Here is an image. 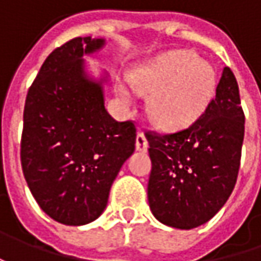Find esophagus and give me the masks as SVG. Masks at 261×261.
I'll return each mask as SVG.
<instances>
[{"label":"esophagus","instance_id":"1","mask_svg":"<svg viewBox=\"0 0 261 261\" xmlns=\"http://www.w3.org/2000/svg\"><path fill=\"white\" fill-rule=\"evenodd\" d=\"M136 149L141 151V152H145L148 149V141H146V136L142 132H139L136 135Z\"/></svg>","mask_w":261,"mask_h":261}]
</instances>
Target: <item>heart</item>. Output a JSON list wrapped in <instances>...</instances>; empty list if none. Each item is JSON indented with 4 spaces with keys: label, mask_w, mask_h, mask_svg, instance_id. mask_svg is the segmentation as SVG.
<instances>
[{
    "label": "heart",
    "mask_w": 261,
    "mask_h": 261,
    "mask_svg": "<svg viewBox=\"0 0 261 261\" xmlns=\"http://www.w3.org/2000/svg\"><path fill=\"white\" fill-rule=\"evenodd\" d=\"M130 84L141 94L153 93L148 113L156 125L178 127L205 110L215 93L216 74L214 66L192 52H171L135 69ZM117 93L130 101L125 87H119Z\"/></svg>",
    "instance_id": "b5f03b06"
}]
</instances>
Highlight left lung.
<instances>
[{"mask_svg": "<svg viewBox=\"0 0 261 261\" xmlns=\"http://www.w3.org/2000/svg\"><path fill=\"white\" fill-rule=\"evenodd\" d=\"M152 170L148 202L163 224L192 229L206 224L231 196L244 141V112L238 84L225 66L216 94L186 129L146 132Z\"/></svg>", "mask_w": 261, "mask_h": 261, "instance_id": "1", "label": "left lung"}]
</instances>
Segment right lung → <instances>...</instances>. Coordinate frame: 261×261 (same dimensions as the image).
I'll list each match as a JSON object with an SVG mask.
<instances>
[{
  "instance_id": "obj_1",
  "label": "right lung",
  "mask_w": 261,
  "mask_h": 261,
  "mask_svg": "<svg viewBox=\"0 0 261 261\" xmlns=\"http://www.w3.org/2000/svg\"><path fill=\"white\" fill-rule=\"evenodd\" d=\"M105 39L75 37L46 58L25 97L21 167L46 215L86 225L106 209L110 187L134 154V122H116L105 107L103 84L87 74L84 55Z\"/></svg>"
}]
</instances>
